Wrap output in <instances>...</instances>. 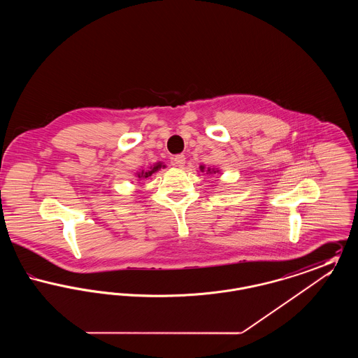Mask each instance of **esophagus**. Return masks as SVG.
Wrapping results in <instances>:
<instances>
[{"mask_svg":"<svg viewBox=\"0 0 358 358\" xmlns=\"http://www.w3.org/2000/svg\"><path fill=\"white\" fill-rule=\"evenodd\" d=\"M171 164H173L174 166L182 168V166L185 165V155H184V154H178V155L173 157V159H171Z\"/></svg>","mask_w":358,"mask_h":358,"instance_id":"34e87169","label":"esophagus"}]
</instances>
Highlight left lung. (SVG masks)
<instances>
[{"instance_id": "left-lung-1", "label": "left lung", "mask_w": 358, "mask_h": 358, "mask_svg": "<svg viewBox=\"0 0 358 358\" xmlns=\"http://www.w3.org/2000/svg\"><path fill=\"white\" fill-rule=\"evenodd\" d=\"M200 171H206V174H216V173H220L219 169H215V168H205L204 165L200 166Z\"/></svg>"}]
</instances>
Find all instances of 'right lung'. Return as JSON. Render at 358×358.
I'll return each mask as SVG.
<instances>
[{"mask_svg": "<svg viewBox=\"0 0 358 358\" xmlns=\"http://www.w3.org/2000/svg\"><path fill=\"white\" fill-rule=\"evenodd\" d=\"M164 168H166V165H164L162 162H157V164H154L153 166H150V168H148V171H141L136 173V178H148V177H150L153 173L155 171H159V169H164Z\"/></svg>", "mask_w": 358, "mask_h": 358, "instance_id": "add662e5", "label": "right lung"}]
</instances>
